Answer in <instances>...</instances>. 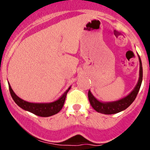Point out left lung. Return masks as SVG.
I'll return each instance as SVG.
<instances>
[{
    "mask_svg": "<svg viewBox=\"0 0 150 150\" xmlns=\"http://www.w3.org/2000/svg\"><path fill=\"white\" fill-rule=\"evenodd\" d=\"M139 58V63H140V69H139V79L138 83L136 86L135 88L131 91V93L125 96L123 99H120V100L116 101V102H107V103H103L99 101H98L93 95L91 94L90 91H88V96L89 102H90L91 107L96 110V112L105 115H112L115 114V113L120 112L122 110H125L128 108L131 104L133 103L134 100H135L136 97H137V94L139 91L142 82V77H143V69H142V61H141L140 57Z\"/></svg>",
    "mask_w": 150,
    "mask_h": 150,
    "instance_id": "obj_1",
    "label": "left lung"
}]
</instances>
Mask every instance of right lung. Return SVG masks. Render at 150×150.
Segmentation results:
<instances>
[{
  "mask_svg": "<svg viewBox=\"0 0 150 150\" xmlns=\"http://www.w3.org/2000/svg\"><path fill=\"white\" fill-rule=\"evenodd\" d=\"M8 88H9V91L11 96L12 99L15 102V103L17 104L19 107L22 108L23 110H27V111L33 113V114L36 115L40 117H49V116L54 115L58 113L62 108L63 107L64 102H65V99L67 94L68 91L70 89V87L64 92V94L58 99V100L55 101L51 103H30L26 101L22 100L19 97H18L14 92L12 90L11 87L8 83Z\"/></svg>",
  "mask_w": 150,
  "mask_h": 150,
  "instance_id": "add662e5",
  "label": "right lung"
}]
</instances>
